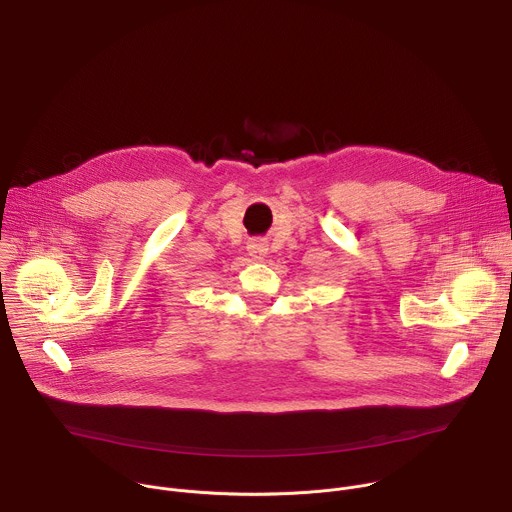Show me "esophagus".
<instances>
[{"mask_svg":"<svg viewBox=\"0 0 512 512\" xmlns=\"http://www.w3.org/2000/svg\"><path fill=\"white\" fill-rule=\"evenodd\" d=\"M247 251L253 259H263L267 255V241L265 239H251Z\"/></svg>","mask_w":512,"mask_h":512,"instance_id":"1","label":"esophagus"}]
</instances>
